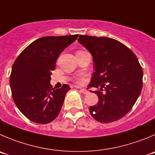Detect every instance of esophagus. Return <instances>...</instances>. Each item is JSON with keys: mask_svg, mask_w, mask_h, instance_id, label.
Listing matches in <instances>:
<instances>
[{"mask_svg": "<svg viewBox=\"0 0 155 155\" xmlns=\"http://www.w3.org/2000/svg\"><path fill=\"white\" fill-rule=\"evenodd\" d=\"M75 87L78 88V89H80V92L82 93V94H88V91H87V90L84 89V88H81V87Z\"/></svg>", "mask_w": 155, "mask_h": 155, "instance_id": "esophagus-1", "label": "esophagus"}]
</instances>
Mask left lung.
Masks as SVG:
<instances>
[{
  "instance_id": "left-lung-1",
  "label": "left lung",
  "mask_w": 155,
  "mask_h": 155,
  "mask_svg": "<svg viewBox=\"0 0 155 155\" xmlns=\"http://www.w3.org/2000/svg\"><path fill=\"white\" fill-rule=\"evenodd\" d=\"M78 41L94 60L95 71L88 87L100 88L94 91L99 101L90 107L91 116L103 123L119 120L130 111L142 89L143 71L136 55L110 38L79 35Z\"/></svg>"
}]
</instances>
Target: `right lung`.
<instances>
[{"label": "right lung", "instance_id": "add662e5", "mask_svg": "<svg viewBox=\"0 0 155 155\" xmlns=\"http://www.w3.org/2000/svg\"><path fill=\"white\" fill-rule=\"evenodd\" d=\"M78 35L44 36L29 44L12 66L10 85L14 101L29 120L46 124L58 116L68 84L55 89L50 84L55 61Z\"/></svg>", "mask_w": 155, "mask_h": 155}]
</instances>
